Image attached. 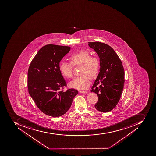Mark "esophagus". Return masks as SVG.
I'll return each instance as SVG.
<instances>
[{"label":"esophagus","instance_id":"obj_1","mask_svg":"<svg viewBox=\"0 0 156 156\" xmlns=\"http://www.w3.org/2000/svg\"><path fill=\"white\" fill-rule=\"evenodd\" d=\"M80 93H81V94H86V93H87V92L86 91H79Z\"/></svg>","mask_w":156,"mask_h":156}]
</instances>
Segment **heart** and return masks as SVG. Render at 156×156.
Here are the masks:
<instances>
[{"label":"heart","mask_w":156,"mask_h":156,"mask_svg":"<svg viewBox=\"0 0 156 156\" xmlns=\"http://www.w3.org/2000/svg\"><path fill=\"white\" fill-rule=\"evenodd\" d=\"M91 54L86 50H81L70 56V63L62 61L59 65L60 72L64 77L71 78L73 76V66L81 65L80 75L74 78L69 83V86L77 89H84L89 86L91 79L94 78L98 73L100 62L95 57H91Z\"/></svg>","instance_id":"b5f03b06"}]
</instances>
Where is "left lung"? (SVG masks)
<instances>
[{
    "mask_svg": "<svg viewBox=\"0 0 156 156\" xmlns=\"http://www.w3.org/2000/svg\"><path fill=\"white\" fill-rule=\"evenodd\" d=\"M100 58V69L92 87L98 97L94 107L101 112H109L118 104L124 88L125 72L121 61L111 47L105 43L89 42Z\"/></svg>",
    "mask_w": 156,
    "mask_h": 156,
    "instance_id": "8db88e82",
    "label": "left lung"
}]
</instances>
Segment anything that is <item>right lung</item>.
<instances>
[{"label":"right lung","instance_id":"add662e5","mask_svg":"<svg viewBox=\"0 0 156 156\" xmlns=\"http://www.w3.org/2000/svg\"><path fill=\"white\" fill-rule=\"evenodd\" d=\"M70 47L48 44L39 50L28 69V88L38 108L53 117L62 116L69 109L78 94L74 89L63 91L67 83L61 74L60 62Z\"/></svg>","mask_w":156,"mask_h":156}]
</instances>
